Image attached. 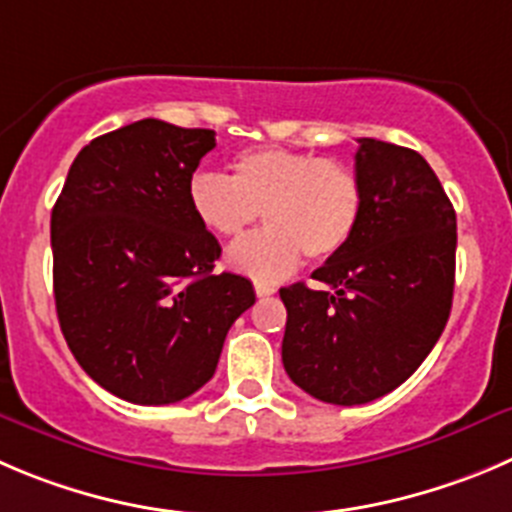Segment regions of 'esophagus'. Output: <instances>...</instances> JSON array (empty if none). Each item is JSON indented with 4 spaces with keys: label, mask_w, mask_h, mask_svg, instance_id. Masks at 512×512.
<instances>
[{
    "label": "esophagus",
    "mask_w": 512,
    "mask_h": 512,
    "mask_svg": "<svg viewBox=\"0 0 512 512\" xmlns=\"http://www.w3.org/2000/svg\"><path fill=\"white\" fill-rule=\"evenodd\" d=\"M274 291L276 289L271 284H261V281H256V296H271Z\"/></svg>",
    "instance_id": "esophagus-1"
}]
</instances>
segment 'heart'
Returning a JSON list of instances; mask_svg holds the SVG:
<instances>
[{
	"label": "heart",
	"mask_w": 512,
	"mask_h": 512,
	"mask_svg": "<svg viewBox=\"0 0 512 512\" xmlns=\"http://www.w3.org/2000/svg\"><path fill=\"white\" fill-rule=\"evenodd\" d=\"M188 206L206 231L236 238L259 213L266 226L228 251V264L269 284L289 276L301 256L326 261L347 248L364 213V188L347 163L306 150L251 148L231 160V178L196 170Z\"/></svg>",
	"instance_id": "obj_1"
}]
</instances>
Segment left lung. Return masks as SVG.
Here are the masks:
<instances>
[{
    "instance_id": "left-lung-1",
    "label": "left lung",
    "mask_w": 512,
    "mask_h": 512,
    "mask_svg": "<svg viewBox=\"0 0 512 512\" xmlns=\"http://www.w3.org/2000/svg\"><path fill=\"white\" fill-rule=\"evenodd\" d=\"M364 213L344 251L284 286V369L329 405H364L405 382L440 339L455 289L457 218L435 170L402 145L359 138Z\"/></svg>"
}]
</instances>
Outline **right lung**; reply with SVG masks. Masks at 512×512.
Wrapping results in <instances>:
<instances>
[{"label": "right lung", "mask_w": 512, "mask_h": 512, "mask_svg": "<svg viewBox=\"0 0 512 512\" xmlns=\"http://www.w3.org/2000/svg\"><path fill=\"white\" fill-rule=\"evenodd\" d=\"M216 133L145 118L77 153L52 208L60 329L77 364L133 405H173L216 372L253 284L216 274L188 180Z\"/></svg>", "instance_id": "obj_1"}]
</instances>
